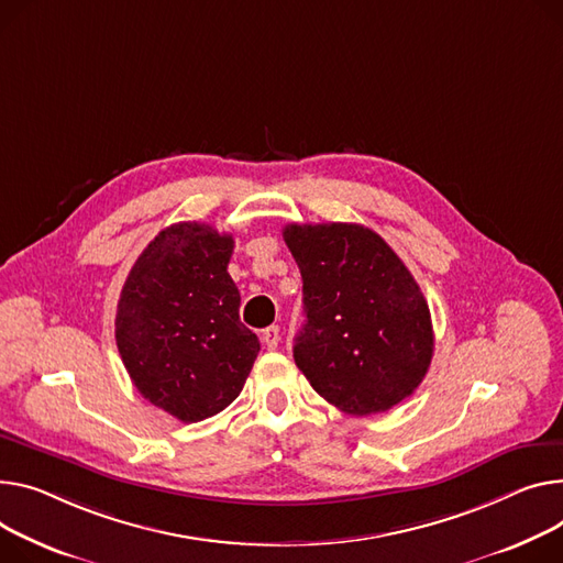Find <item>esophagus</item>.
<instances>
[{
    "label": "esophagus",
    "mask_w": 563,
    "mask_h": 563,
    "mask_svg": "<svg viewBox=\"0 0 563 563\" xmlns=\"http://www.w3.org/2000/svg\"><path fill=\"white\" fill-rule=\"evenodd\" d=\"M262 344H265L269 351L278 349V344H280V328L278 325H269L267 330H262Z\"/></svg>",
    "instance_id": "obj_1"
}]
</instances>
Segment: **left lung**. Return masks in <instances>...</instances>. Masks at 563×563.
<instances>
[{"instance_id": "1", "label": "left lung", "mask_w": 563, "mask_h": 563, "mask_svg": "<svg viewBox=\"0 0 563 563\" xmlns=\"http://www.w3.org/2000/svg\"><path fill=\"white\" fill-rule=\"evenodd\" d=\"M306 323L294 360L346 415L387 411L423 383L434 334L426 296L394 249L360 223H289Z\"/></svg>"}]
</instances>
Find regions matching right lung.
<instances>
[{
	"label": "right lung",
	"mask_w": 563,
	"mask_h": 563,
	"mask_svg": "<svg viewBox=\"0 0 563 563\" xmlns=\"http://www.w3.org/2000/svg\"><path fill=\"white\" fill-rule=\"evenodd\" d=\"M233 246V235L208 223H172L140 253L120 294L115 340L129 376L183 423L227 409L260 351L240 321Z\"/></svg>",
	"instance_id": "1"
}]
</instances>
